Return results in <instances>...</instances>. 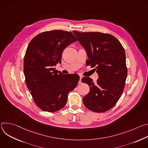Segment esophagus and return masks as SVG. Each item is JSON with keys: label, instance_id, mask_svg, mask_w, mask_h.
I'll list each match as a JSON object with an SVG mask.
<instances>
[{"label": "esophagus", "instance_id": "esophagus-1", "mask_svg": "<svg viewBox=\"0 0 148 148\" xmlns=\"http://www.w3.org/2000/svg\"><path fill=\"white\" fill-rule=\"evenodd\" d=\"M82 76L80 75V76H79V82H78L79 84H81V83L82 82H81V79H82Z\"/></svg>", "mask_w": 148, "mask_h": 148}]
</instances>
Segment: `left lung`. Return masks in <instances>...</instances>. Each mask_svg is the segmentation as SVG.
I'll list each match as a JSON object with an SVG mask.
<instances>
[{
    "mask_svg": "<svg viewBox=\"0 0 148 148\" xmlns=\"http://www.w3.org/2000/svg\"><path fill=\"white\" fill-rule=\"evenodd\" d=\"M79 43L86 49L89 64L96 67L99 78L81 81L90 87L82 98L86 107L95 112H104L114 107L123 91L127 77L124 49L114 36L100 32L73 31Z\"/></svg>",
    "mask_w": 148,
    "mask_h": 148,
    "instance_id": "8db88e82",
    "label": "left lung"
}]
</instances>
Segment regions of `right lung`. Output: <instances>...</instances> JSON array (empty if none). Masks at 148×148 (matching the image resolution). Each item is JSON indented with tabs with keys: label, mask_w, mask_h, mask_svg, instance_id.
Here are the masks:
<instances>
[{
	"label": "right lung",
	"mask_w": 148,
	"mask_h": 148,
	"mask_svg": "<svg viewBox=\"0 0 148 148\" xmlns=\"http://www.w3.org/2000/svg\"><path fill=\"white\" fill-rule=\"evenodd\" d=\"M76 41L71 32L54 30L37 34L29 43L23 64L26 84L41 110L53 112L62 108L69 92L76 87L78 75H62L54 69L63 50Z\"/></svg>",
	"instance_id": "right-lung-1"
}]
</instances>
